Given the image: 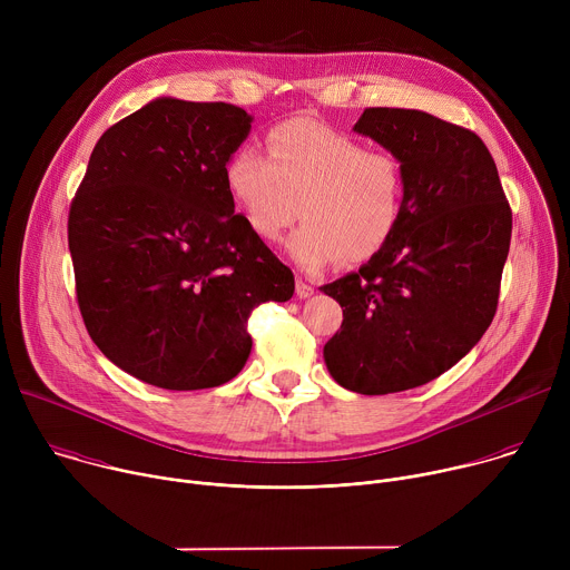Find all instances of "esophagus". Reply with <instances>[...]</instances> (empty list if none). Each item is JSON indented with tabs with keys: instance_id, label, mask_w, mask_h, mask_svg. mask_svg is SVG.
I'll return each mask as SVG.
<instances>
[{
	"instance_id": "obj_1",
	"label": "esophagus",
	"mask_w": 570,
	"mask_h": 570,
	"mask_svg": "<svg viewBox=\"0 0 570 570\" xmlns=\"http://www.w3.org/2000/svg\"><path fill=\"white\" fill-rule=\"evenodd\" d=\"M295 293H297V297L299 299H306V297H311L313 293H315V288L311 286V284H306L302 277L295 282Z\"/></svg>"
}]
</instances>
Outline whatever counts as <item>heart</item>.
Masks as SVG:
<instances>
[{"mask_svg": "<svg viewBox=\"0 0 570 570\" xmlns=\"http://www.w3.org/2000/svg\"><path fill=\"white\" fill-rule=\"evenodd\" d=\"M223 178L248 227L264 240H279L299 214L304 223L291 236L288 253L304 271L372 259L403 212L401 161L311 119L271 128L266 155L255 146L236 148Z\"/></svg>", "mask_w": 570, "mask_h": 570, "instance_id": "obj_1", "label": "heart"}]
</instances>
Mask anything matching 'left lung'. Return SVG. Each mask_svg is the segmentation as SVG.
<instances>
[{"instance_id": "obj_1", "label": "left lung", "mask_w": 570, "mask_h": 570, "mask_svg": "<svg viewBox=\"0 0 570 570\" xmlns=\"http://www.w3.org/2000/svg\"><path fill=\"white\" fill-rule=\"evenodd\" d=\"M354 132L401 161L403 212L381 253L320 288L343 308L322 356L338 385L390 394L438 379L490 327L512 212L475 132L403 108H367Z\"/></svg>"}]
</instances>
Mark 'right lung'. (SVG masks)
Here are the masks:
<instances>
[{"label": "right lung", "mask_w": 570, "mask_h": 570, "mask_svg": "<svg viewBox=\"0 0 570 570\" xmlns=\"http://www.w3.org/2000/svg\"><path fill=\"white\" fill-rule=\"evenodd\" d=\"M250 121L229 104L157 97L101 135L71 203L88 334L148 385L227 383L250 356L253 308L293 297L291 268L234 214L223 178Z\"/></svg>", "instance_id": "add662e5"}]
</instances>
